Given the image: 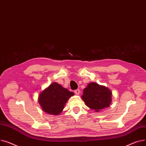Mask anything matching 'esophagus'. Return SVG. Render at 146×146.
I'll list each match as a JSON object with an SVG mask.
<instances>
[{"label": "esophagus", "instance_id": "1", "mask_svg": "<svg viewBox=\"0 0 146 146\" xmlns=\"http://www.w3.org/2000/svg\"><path fill=\"white\" fill-rule=\"evenodd\" d=\"M74 92H75L76 94H77V95H79V94H80V90L79 89H77V90H76L74 91Z\"/></svg>", "mask_w": 146, "mask_h": 146}]
</instances>
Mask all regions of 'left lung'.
Returning <instances> with one entry per match:
<instances>
[{
    "label": "left lung",
    "mask_w": 146,
    "mask_h": 146,
    "mask_svg": "<svg viewBox=\"0 0 146 146\" xmlns=\"http://www.w3.org/2000/svg\"><path fill=\"white\" fill-rule=\"evenodd\" d=\"M85 105L96 112L108 107L112 101V92L104 85L90 82L83 90L81 96Z\"/></svg>",
    "instance_id": "1"
}]
</instances>
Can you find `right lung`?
I'll return each mask as SVG.
<instances>
[{"instance_id": "1", "label": "right lung", "mask_w": 146, "mask_h": 146, "mask_svg": "<svg viewBox=\"0 0 146 146\" xmlns=\"http://www.w3.org/2000/svg\"><path fill=\"white\" fill-rule=\"evenodd\" d=\"M74 95V92L54 82L39 93L38 102L44 112L57 115L62 112L68 99Z\"/></svg>"}]
</instances>
